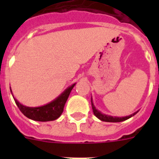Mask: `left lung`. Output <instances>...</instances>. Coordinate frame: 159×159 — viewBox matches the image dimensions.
<instances>
[{"mask_svg": "<svg viewBox=\"0 0 159 159\" xmlns=\"http://www.w3.org/2000/svg\"><path fill=\"white\" fill-rule=\"evenodd\" d=\"M91 101H92V110H93L94 115H95L98 119H100L101 121L103 122H109V123H119V122H123L125 121V120H127V119H130L132 116H134L138 112H134V114H132V115H130V116H126V117H113V116H107V115L101 113V112L97 110L96 108H95V107L94 106V103L93 102H92V98H91Z\"/></svg>", "mask_w": 159, "mask_h": 159, "instance_id": "1", "label": "left lung"}]
</instances>
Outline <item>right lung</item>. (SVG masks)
<instances>
[{
  "label": "right lung",
  "mask_w": 159,
  "mask_h": 159,
  "mask_svg": "<svg viewBox=\"0 0 159 159\" xmlns=\"http://www.w3.org/2000/svg\"><path fill=\"white\" fill-rule=\"evenodd\" d=\"M75 85V84H74L71 86L68 87L61 95H59L57 99L52 101L51 102L37 107H29L24 106L21 103H20L14 97L13 99L16 104L19 107L20 111L29 119L40 122L53 121L58 119L63 113L64 105ZM10 91L12 93V90Z\"/></svg>",
  "instance_id": "right-lung-1"
}]
</instances>
